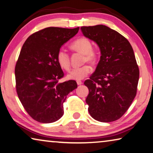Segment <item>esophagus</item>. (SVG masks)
I'll use <instances>...</instances> for the list:
<instances>
[{
    "instance_id": "34e87169",
    "label": "esophagus",
    "mask_w": 153,
    "mask_h": 153,
    "mask_svg": "<svg viewBox=\"0 0 153 153\" xmlns=\"http://www.w3.org/2000/svg\"><path fill=\"white\" fill-rule=\"evenodd\" d=\"M77 85H81V84H82V82L79 81V80H77Z\"/></svg>"
}]
</instances>
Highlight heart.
<instances>
[{"instance_id":"1","label":"heart","mask_w":153,"mask_h":153,"mask_svg":"<svg viewBox=\"0 0 153 153\" xmlns=\"http://www.w3.org/2000/svg\"><path fill=\"white\" fill-rule=\"evenodd\" d=\"M70 48L74 51L79 52L84 55L83 62L95 64L97 60L98 54L93 49V45L91 41L87 38L82 37L77 38L70 45ZM56 60L61 69L65 71H69L71 67L69 55L65 50L60 49L56 54ZM91 72V68L88 65H84L82 67L75 68L71 70L67 75V78L70 79H84Z\"/></svg>"}]
</instances>
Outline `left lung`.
Segmentation results:
<instances>
[{"label": "left lung", "mask_w": 153, "mask_h": 153, "mask_svg": "<svg viewBox=\"0 0 153 153\" xmlns=\"http://www.w3.org/2000/svg\"><path fill=\"white\" fill-rule=\"evenodd\" d=\"M81 30L101 51L95 71L84 83L89 91L88 112L99 122L117 120L137 94L140 70L133 48L126 38L105 25L84 26Z\"/></svg>", "instance_id": "obj_1"}]
</instances>
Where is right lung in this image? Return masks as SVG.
<instances>
[{
    "mask_svg": "<svg viewBox=\"0 0 153 153\" xmlns=\"http://www.w3.org/2000/svg\"><path fill=\"white\" fill-rule=\"evenodd\" d=\"M79 29L47 27L31 34L22 45L15 67L16 88L25 110L38 122L60 119L67 95L77 87L75 80L58 82L64 73L56 54Z\"/></svg>",
    "mask_w": 153,
    "mask_h": 153,
    "instance_id": "obj_1",
    "label": "right lung"
}]
</instances>
